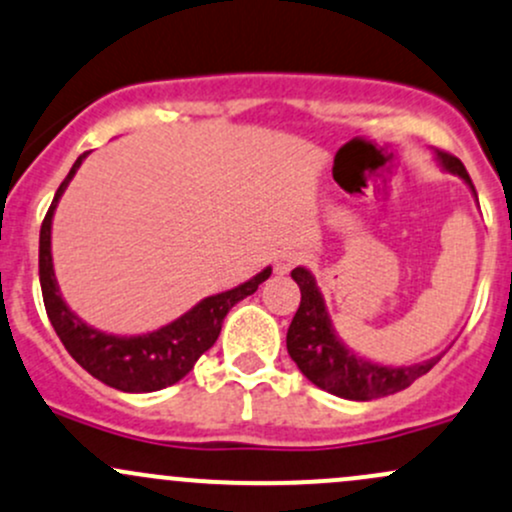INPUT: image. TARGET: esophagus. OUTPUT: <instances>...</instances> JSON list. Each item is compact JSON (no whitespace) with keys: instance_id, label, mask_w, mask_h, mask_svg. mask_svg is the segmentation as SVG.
I'll return each instance as SVG.
<instances>
[{"instance_id":"34e87169","label":"esophagus","mask_w":512,"mask_h":512,"mask_svg":"<svg viewBox=\"0 0 512 512\" xmlns=\"http://www.w3.org/2000/svg\"><path fill=\"white\" fill-rule=\"evenodd\" d=\"M301 262H303L301 252L284 250V252H279L277 260H274V272H277V274H289L291 269H294L296 265H301Z\"/></svg>"}]
</instances>
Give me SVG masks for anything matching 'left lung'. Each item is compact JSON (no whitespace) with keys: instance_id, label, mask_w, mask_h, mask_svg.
Returning a JSON list of instances; mask_svg holds the SVG:
<instances>
[{"instance_id":"obj_1","label":"left lung","mask_w":512,"mask_h":512,"mask_svg":"<svg viewBox=\"0 0 512 512\" xmlns=\"http://www.w3.org/2000/svg\"><path fill=\"white\" fill-rule=\"evenodd\" d=\"M435 160L445 172L462 177L471 194L476 196L471 177L459 157L435 150ZM291 277L301 289V303L286 333V350L301 374L318 389L347 398V401H374V398L408 389L415 379L428 374L440 362L442 355L408 364V367H386V364H376L372 359L355 355L335 333L316 277L306 267H296Z\"/></svg>"}]
</instances>
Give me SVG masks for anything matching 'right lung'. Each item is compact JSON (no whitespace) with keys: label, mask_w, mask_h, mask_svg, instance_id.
I'll return each mask as SVG.
<instances>
[{"label":"right lung","mask_w":512,"mask_h":512,"mask_svg":"<svg viewBox=\"0 0 512 512\" xmlns=\"http://www.w3.org/2000/svg\"><path fill=\"white\" fill-rule=\"evenodd\" d=\"M87 153L80 155L72 165L70 174L60 189L55 192L53 204L43 218L41 226V247H38V274H41L43 303L50 318V325L58 333L65 350L72 359L87 369L101 384L111 386L126 393H150L167 389L177 384L194 369L196 359L204 355L213 342L221 335L223 318L228 316L230 308L245 296L255 294L257 286L267 282L272 267H265L247 282L238 284L235 289L221 291V294L206 296L189 308L184 316L172 323L162 325L153 333L143 335H114L104 330L92 328L67 306L63 294H60L58 279L53 269V252H50V233H53V216L58 209V201L67 184L72 182L75 172L80 170L82 160Z\"/></svg>","instance_id":"right-lung-1"}]
</instances>
